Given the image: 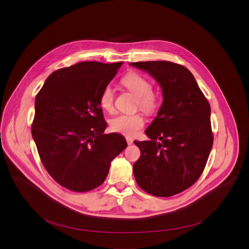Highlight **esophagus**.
<instances>
[{
    "mask_svg": "<svg viewBox=\"0 0 249 249\" xmlns=\"http://www.w3.org/2000/svg\"><path fill=\"white\" fill-rule=\"evenodd\" d=\"M126 141H127V144H128V145H132V144H133V139H132V138L127 137V138H126Z\"/></svg>",
    "mask_w": 249,
    "mask_h": 249,
    "instance_id": "esophagus-1",
    "label": "esophagus"
}]
</instances>
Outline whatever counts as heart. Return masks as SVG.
I'll list each match as a JSON object with an SVG mask.
<instances>
[{"label": "heart", "instance_id": "b5f03b06", "mask_svg": "<svg viewBox=\"0 0 249 249\" xmlns=\"http://www.w3.org/2000/svg\"><path fill=\"white\" fill-rule=\"evenodd\" d=\"M121 84L137 97V107L148 114H154L159 110L160 106V97L153 90V86L147 78L138 73L130 72L121 79ZM99 105L105 111H113L114 90L111 86H105L101 90L99 95ZM144 125L145 118L140 112L117 114L109 121L110 129L113 132L125 136H134Z\"/></svg>", "mask_w": 249, "mask_h": 249}]
</instances>
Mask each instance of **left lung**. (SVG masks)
<instances>
[{
    "label": "left lung",
    "instance_id": "obj_1",
    "mask_svg": "<svg viewBox=\"0 0 249 249\" xmlns=\"http://www.w3.org/2000/svg\"><path fill=\"white\" fill-rule=\"evenodd\" d=\"M160 85L163 101L147 128L151 141L134 143L141 157L133 171L138 185L158 197H170L201 176L213 146L211 107L190 71L169 61L131 63Z\"/></svg>",
    "mask_w": 249,
    "mask_h": 249
}]
</instances>
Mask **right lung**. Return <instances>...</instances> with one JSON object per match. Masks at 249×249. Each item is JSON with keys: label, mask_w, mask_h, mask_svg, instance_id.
Segmentation results:
<instances>
[{"label": "right lung", "mask_w": 249, "mask_h": 249, "mask_svg": "<svg viewBox=\"0 0 249 249\" xmlns=\"http://www.w3.org/2000/svg\"><path fill=\"white\" fill-rule=\"evenodd\" d=\"M122 62H81L59 69L35 97L32 138L52 178L74 192L103 183L111 160L126 147L117 133L103 134L107 123L99 95Z\"/></svg>", "instance_id": "add662e5"}]
</instances>
